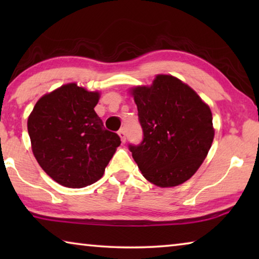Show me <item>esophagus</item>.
<instances>
[{"mask_svg":"<svg viewBox=\"0 0 259 259\" xmlns=\"http://www.w3.org/2000/svg\"><path fill=\"white\" fill-rule=\"evenodd\" d=\"M117 134H119L122 143H125V131H124V129H120L119 133H117Z\"/></svg>","mask_w":259,"mask_h":259,"instance_id":"34e87169","label":"esophagus"}]
</instances>
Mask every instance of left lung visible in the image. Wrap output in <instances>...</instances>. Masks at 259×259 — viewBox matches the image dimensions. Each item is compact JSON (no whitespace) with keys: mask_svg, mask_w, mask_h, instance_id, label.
Listing matches in <instances>:
<instances>
[{"mask_svg":"<svg viewBox=\"0 0 259 259\" xmlns=\"http://www.w3.org/2000/svg\"><path fill=\"white\" fill-rule=\"evenodd\" d=\"M143 142L129 145L143 176L160 187L181 185L202 164L211 147L212 114L199 95L171 75L131 90Z\"/></svg>","mask_w":259,"mask_h":259,"instance_id":"left-lung-1","label":"left lung"}]
</instances>
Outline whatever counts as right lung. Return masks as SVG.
Returning <instances> with one entry per match:
<instances>
[{
    "instance_id": "right-lung-1",
    "label": "right lung",
    "mask_w": 259,
    "mask_h": 259,
    "mask_svg": "<svg viewBox=\"0 0 259 259\" xmlns=\"http://www.w3.org/2000/svg\"><path fill=\"white\" fill-rule=\"evenodd\" d=\"M98 100L97 91L68 83L38 99L28 116L35 159L65 187L81 188L99 181L121 144L95 112Z\"/></svg>"
}]
</instances>
